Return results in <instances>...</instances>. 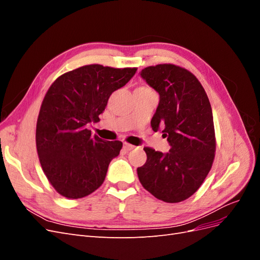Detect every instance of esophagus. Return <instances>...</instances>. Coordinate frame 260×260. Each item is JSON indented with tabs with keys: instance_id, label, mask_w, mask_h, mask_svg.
Segmentation results:
<instances>
[{
	"instance_id": "esophagus-1",
	"label": "esophagus",
	"mask_w": 260,
	"mask_h": 260,
	"mask_svg": "<svg viewBox=\"0 0 260 260\" xmlns=\"http://www.w3.org/2000/svg\"><path fill=\"white\" fill-rule=\"evenodd\" d=\"M135 147H136L135 145L129 144V143H127V142H124V143H123V149H124L125 152H129V151H131V149L135 148Z\"/></svg>"
}]
</instances>
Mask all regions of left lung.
I'll use <instances>...</instances> for the list:
<instances>
[{
	"label": "left lung",
	"instance_id": "8db88e82",
	"mask_svg": "<svg viewBox=\"0 0 260 260\" xmlns=\"http://www.w3.org/2000/svg\"><path fill=\"white\" fill-rule=\"evenodd\" d=\"M141 77L159 94L152 129H162L166 154L144 147L147 159L137 169L141 184L166 203L185 201L199 190L216 152L214 118L203 85L187 69L172 64L149 66Z\"/></svg>",
	"mask_w": 260,
	"mask_h": 260
}]
</instances>
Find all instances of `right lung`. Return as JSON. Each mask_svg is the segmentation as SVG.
I'll return each instance as SVG.
<instances>
[{
    "instance_id": "1",
    "label": "right lung",
    "mask_w": 260,
    "mask_h": 260,
    "mask_svg": "<svg viewBox=\"0 0 260 260\" xmlns=\"http://www.w3.org/2000/svg\"><path fill=\"white\" fill-rule=\"evenodd\" d=\"M137 69L85 65L59 76L46 92L37 121V152L44 175L64 198L82 199L103 184L122 142L92 136L86 125L100 121L111 94Z\"/></svg>"
}]
</instances>
